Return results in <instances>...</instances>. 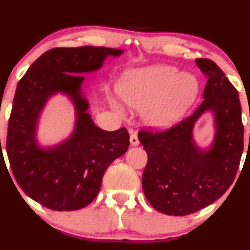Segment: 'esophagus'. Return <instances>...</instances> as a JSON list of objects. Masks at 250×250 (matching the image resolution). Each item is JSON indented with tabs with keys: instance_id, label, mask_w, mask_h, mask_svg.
Segmentation results:
<instances>
[{
	"instance_id": "obj_1",
	"label": "esophagus",
	"mask_w": 250,
	"mask_h": 250,
	"mask_svg": "<svg viewBox=\"0 0 250 250\" xmlns=\"http://www.w3.org/2000/svg\"><path fill=\"white\" fill-rule=\"evenodd\" d=\"M130 144H131V146H138V144H140V141H138L137 135L135 133L130 135Z\"/></svg>"
}]
</instances>
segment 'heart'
I'll return each mask as SVG.
<instances>
[{
  "mask_svg": "<svg viewBox=\"0 0 250 250\" xmlns=\"http://www.w3.org/2000/svg\"><path fill=\"white\" fill-rule=\"evenodd\" d=\"M117 93L130 107L146 109L144 119L150 127L167 129L179 122L197 100L199 83L173 66L156 65L125 72Z\"/></svg>",
  "mask_w": 250,
  "mask_h": 250,
  "instance_id": "heart-1",
  "label": "heart"
}]
</instances>
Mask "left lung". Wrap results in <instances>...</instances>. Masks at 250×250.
<instances>
[{"label":"left lung","mask_w":250,"mask_h":250,"mask_svg":"<svg viewBox=\"0 0 250 250\" xmlns=\"http://www.w3.org/2000/svg\"><path fill=\"white\" fill-rule=\"evenodd\" d=\"M195 62L208 78L197 110L169 130L138 133L148 154L144 194L155 209L167 215L192 214L219 199L235 179L243 151L239 93L211 59ZM207 111L213 114L215 137L204 149L195 143L193 129Z\"/></svg>","instance_id":"1"}]
</instances>
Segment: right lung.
<instances>
[{"mask_svg":"<svg viewBox=\"0 0 250 250\" xmlns=\"http://www.w3.org/2000/svg\"><path fill=\"white\" fill-rule=\"evenodd\" d=\"M120 49L56 47L30 66L17 85L8 125L7 154L17 184L31 199L53 211H76L91 204L100 191L107 167L125 154V128L102 130L87 112L81 74L100 70ZM62 92L75 104L74 133L56 146L38 144L37 128L47 100Z\"/></svg>","mask_w":250,"mask_h":250,"instance_id":"right-lung-1","label":"right lung"}]
</instances>
